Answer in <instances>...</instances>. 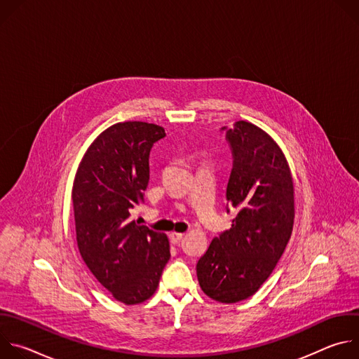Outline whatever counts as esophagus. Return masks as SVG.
Segmentation results:
<instances>
[{
    "mask_svg": "<svg viewBox=\"0 0 359 359\" xmlns=\"http://www.w3.org/2000/svg\"><path fill=\"white\" fill-rule=\"evenodd\" d=\"M183 237H184L183 233H177V231H172V233H170V240H172L175 244L179 243V241H182Z\"/></svg>",
    "mask_w": 359,
    "mask_h": 359,
    "instance_id": "obj_1",
    "label": "esophagus"
}]
</instances>
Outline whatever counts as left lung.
<instances>
[{"label": "left lung", "mask_w": 359, "mask_h": 359, "mask_svg": "<svg viewBox=\"0 0 359 359\" xmlns=\"http://www.w3.org/2000/svg\"><path fill=\"white\" fill-rule=\"evenodd\" d=\"M226 139L233 153L226 198L236 217L196 271L204 294L233 304L257 291L283 255L294 224V183L283 150L259 126L238 121Z\"/></svg>", "instance_id": "8db88e82"}]
</instances>
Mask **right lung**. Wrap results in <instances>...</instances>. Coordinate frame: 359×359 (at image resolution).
<instances>
[{"label":"right lung","mask_w":359,"mask_h":359,"mask_svg":"<svg viewBox=\"0 0 359 359\" xmlns=\"http://www.w3.org/2000/svg\"><path fill=\"white\" fill-rule=\"evenodd\" d=\"M165 136V129L155 123L112 125L88 147L74 180L82 260L114 298L126 305L155 294L170 259L166 234L130 219L149 183L150 149Z\"/></svg>","instance_id":"right-lung-1"}]
</instances>
